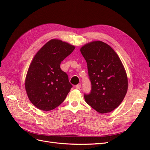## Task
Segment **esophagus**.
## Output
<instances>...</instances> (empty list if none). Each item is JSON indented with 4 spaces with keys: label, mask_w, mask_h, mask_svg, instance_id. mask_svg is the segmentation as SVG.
<instances>
[{
    "label": "esophagus",
    "mask_w": 150,
    "mask_h": 150,
    "mask_svg": "<svg viewBox=\"0 0 150 150\" xmlns=\"http://www.w3.org/2000/svg\"><path fill=\"white\" fill-rule=\"evenodd\" d=\"M81 87V84H78V85L76 86V89H80Z\"/></svg>",
    "instance_id": "34e87169"
}]
</instances>
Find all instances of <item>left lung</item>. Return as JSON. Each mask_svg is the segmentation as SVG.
<instances>
[{
    "label": "left lung",
    "mask_w": 150,
    "mask_h": 150,
    "mask_svg": "<svg viewBox=\"0 0 150 150\" xmlns=\"http://www.w3.org/2000/svg\"><path fill=\"white\" fill-rule=\"evenodd\" d=\"M88 64L91 91L84 94L86 102L97 112H110L118 107L128 91V78L119 56L100 40L80 49Z\"/></svg>",
    "instance_id": "obj_1"
}]
</instances>
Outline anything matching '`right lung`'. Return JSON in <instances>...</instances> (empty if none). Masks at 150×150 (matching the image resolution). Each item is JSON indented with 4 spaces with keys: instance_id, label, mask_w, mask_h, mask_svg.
Here are the masks:
<instances>
[{
    "instance_id": "right-lung-1",
    "label": "right lung",
    "mask_w": 150,
    "mask_h": 150,
    "mask_svg": "<svg viewBox=\"0 0 150 150\" xmlns=\"http://www.w3.org/2000/svg\"><path fill=\"white\" fill-rule=\"evenodd\" d=\"M74 49L61 40L51 39L34 56L27 72L25 88L30 102L39 110H54L70 91L72 86L60 64Z\"/></svg>"
}]
</instances>
